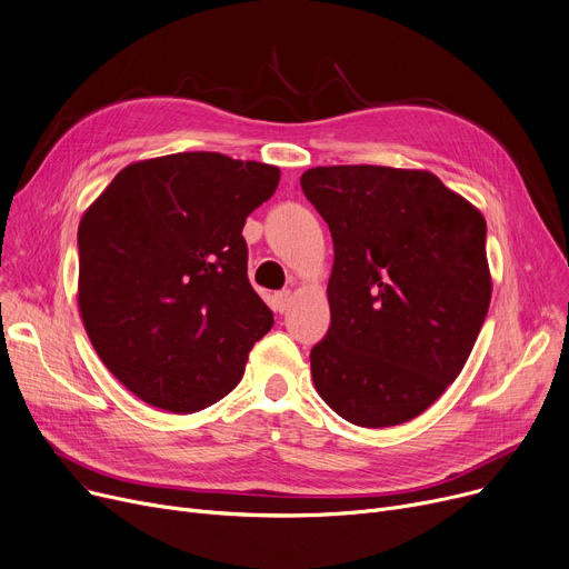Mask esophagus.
Listing matches in <instances>:
<instances>
[{"mask_svg":"<svg viewBox=\"0 0 569 569\" xmlns=\"http://www.w3.org/2000/svg\"><path fill=\"white\" fill-rule=\"evenodd\" d=\"M290 290H279L277 295H274V309L279 311V313H283V311H288V305H290Z\"/></svg>","mask_w":569,"mask_h":569,"instance_id":"1","label":"esophagus"}]
</instances>
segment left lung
<instances>
[{"instance_id":"8db88e82","label":"left lung","mask_w":569,"mask_h":569,"mask_svg":"<svg viewBox=\"0 0 569 569\" xmlns=\"http://www.w3.org/2000/svg\"><path fill=\"white\" fill-rule=\"evenodd\" d=\"M300 184L335 242L316 390L350 425H403L455 382L482 330L487 221L427 170L320 166Z\"/></svg>"}]
</instances>
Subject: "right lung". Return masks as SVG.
<instances>
[{"instance_id":"add662e5","label":"right lung","mask_w":569,"mask_h":569,"mask_svg":"<svg viewBox=\"0 0 569 569\" xmlns=\"http://www.w3.org/2000/svg\"><path fill=\"white\" fill-rule=\"evenodd\" d=\"M279 168L219 152L127 166L78 228V307L101 362L149 406L196 412L242 380L274 313L249 283L247 217Z\"/></svg>"}]
</instances>
